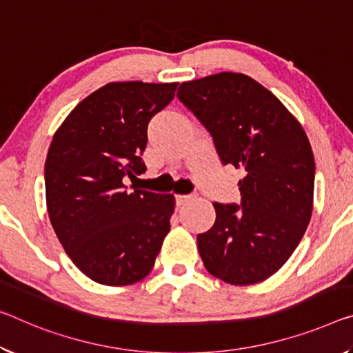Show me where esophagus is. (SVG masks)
Segmentation results:
<instances>
[{
  "mask_svg": "<svg viewBox=\"0 0 353 353\" xmlns=\"http://www.w3.org/2000/svg\"><path fill=\"white\" fill-rule=\"evenodd\" d=\"M190 199H192V196H190V194H177V196H176L177 205H183L185 203H188Z\"/></svg>",
  "mask_w": 353,
  "mask_h": 353,
  "instance_id": "34e87169",
  "label": "esophagus"
}]
</instances>
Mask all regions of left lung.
Returning a JSON list of instances; mask_svg holds the SVG:
<instances>
[{
	"label": "left lung",
	"instance_id": "left-lung-1",
	"mask_svg": "<svg viewBox=\"0 0 353 353\" xmlns=\"http://www.w3.org/2000/svg\"><path fill=\"white\" fill-rule=\"evenodd\" d=\"M177 97L210 132L223 165L245 171L242 205L214 203V226L198 236L204 267L232 286L264 281L286 264L311 220L310 139L278 97L245 74L185 81Z\"/></svg>",
	"mask_w": 353,
	"mask_h": 353
}]
</instances>
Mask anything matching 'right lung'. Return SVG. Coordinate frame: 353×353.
<instances>
[{
	"instance_id": "obj_1",
	"label": "right lung",
	"mask_w": 353,
	"mask_h": 353,
	"mask_svg": "<svg viewBox=\"0 0 353 353\" xmlns=\"http://www.w3.org/2000/svg\"><path fill=\"white\" fill-rule=\"evenodd\" d=\"M179 83L113 81L83 99L54 132L46 160L50 221L72 262L105 286L146 278L170 232L171 193L133 190L146 171L148 124Z\"/></svg>"
}]
</instances>
